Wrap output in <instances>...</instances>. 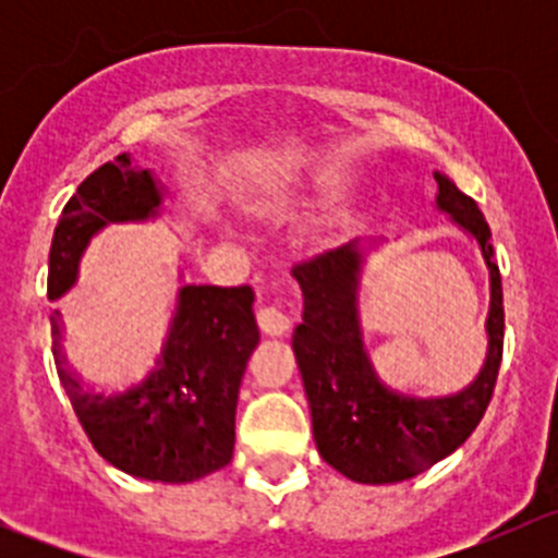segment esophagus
Here are the masks:
<instances>
[{"instance_id": "esophagus-1", "label": "esophagus", "mask_w": 558, "mask_h": 558, "mask_svg": "<svg viewBox=\"0 0 558 558\" xmlns=\"http://www.w3.org/2000/svg\"><path fill=\"white\" fill-rule=\"evenodd\" d=\"M256 320H258V329L264 335H272L280 337L291 329V315L278 305H264L256 311Z\"/></svg>"}]
</instances>
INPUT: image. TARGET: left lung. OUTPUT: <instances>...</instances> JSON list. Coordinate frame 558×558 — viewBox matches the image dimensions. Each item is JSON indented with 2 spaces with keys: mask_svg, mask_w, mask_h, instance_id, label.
Instances as JSON below:
<instances>
[{
  "mask_svg": "<svg viewBox=\"0 0 558 558\" xmlns=\"http://www.w3.org/2000/svg\"><path fill=\"white\" fill-rule=\"evenodd\" d=\"M437 207L481 245L492 280L488 353L481 375L451 397H408L380 384L362 342L356 286L362 253L356 243L300 262L294 278L305 296L294 329L296 364L305 380L313 437L320 459L356 483H399L429 470L475 432L492 402L502 364V278L494 264L492 229L475 199L435 172Z\"/></svg>",
  "mask_w": 558,
  "mask_h": 558,
  "instance_id": "1",
  "label": "left lung"
}]
</instances>
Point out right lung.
Instances as JSON below:
<instances>
[{"label": "right lung", "mask_w": 558, "mask_h": 558, "mask_svg": "<svg viewBox=\"0 0 558 558\" xmlns=\"http://www.w3.org/2000/svg\"><path fill=\"white\" fill-rule=\"evenodd\" d=\"M161 189L148 170L116 156L77 185L64 205L48 256V300L77 278L88 240L112 221L156 216ZM61 386L102 459L134 477L191 483L232 461L238 393L258 326L251 286H183L156 367L118 391L83 386L61 356L59 311L50 315Z\"/></svg>", "instance_id": "right-lung-1"}]
</instances>
